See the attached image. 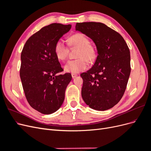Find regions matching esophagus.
Segmentation results:
<instances>
[{
	"instance_id": "esophagus-1",
	"label": "esophagus",
	"mask_w": 151,
	"mask_h": 151,
	"mask_svg": "<svg viewBox=\"0 0 151 151\" xmlns=\"http://www.w3.org/2000/svg\"><path fill=\"white\" fill-rule=\"evenodd\" d=\"M77 74H72V78H75L76 77H77Z\"/></svg>"
}]
</instances>
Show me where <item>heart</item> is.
<instances>
[{"label":"heart","mask_w":151,"mask_h":151,"mask_svg":"<svg viewBox=\"0 0 151 151\" xmlns=\"http://www.w3.org/2000/svg\"><path fill=\"white\" fill-rule=\"evenodd\" d=\"M68 42L72 47L79 48L76 60L68 61L64 65L66 72L77 74L88 67V62H94L97 57L96 50L89 43V40L83 33H76L68 38ZM54 52L59 60H65L67 57L68 48L63 40H58L54 47Z\"/></svg>","instance_id":"obj_1"}]
</instances>
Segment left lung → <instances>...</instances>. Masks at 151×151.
I'll return each mask as SVG.
<instances>
[{
	"instance_id": "left-lung-1",
	"label": "left lung",
	"mask_w": 151,
	"mask_h": 151,
	"mask_svg": "<svg viewBox=\"0 0 151 151\" xmlns=\"http://www.w3.org/2000/svg\"><path fill=\"white\" fill-rule=\"evenodd\" d=\"M76 31L92 40L98 52L94 65L81 74L82 98L95 110L110 109L127 88L131 71L129 48L119 33L101 22H77Z\"/></svg>"
}]
</instances>
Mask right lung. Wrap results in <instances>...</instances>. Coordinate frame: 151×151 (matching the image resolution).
Segmentation results:
<instances>
[{
    "instance_id": "1",
    "label": "right lung",
    "mask_w": 151,
    "mask_h": 151,
    "mask_svg": "<svg viewBox=\"0 0 151 151\" xmlns=\"http://www.w3.org/2000/svg\"><path fill=\"white\" fill-rule=\"evenodd\" d=\"M71 28V25L53 23L42 28L27 40L21 55L20 77L25 96L30 106L45 115L57 111L65 99L72 80L63 71L54 52L56 42Z\"/></svg>"
}]
</instances>
